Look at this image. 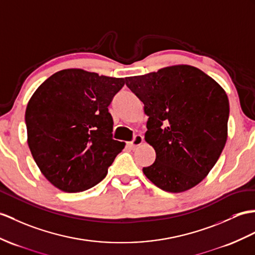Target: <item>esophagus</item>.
<instances>
[{
	"label": "esophagus",
	"instance_id": "esophagus-1",
	"mask_svg": "<svg viewBox=\"0 0 255 255\" xmlns=\"http://www.w3.org/2000/svg\"><path fill=\"white\" fill-rule=\"evenodd\" d=\"M142 141H144V138H142V136L137 134V135H135V137H134V139L132 141L128 142V146L131 147V148H136L137 146L141 145Z\"/></svg>",
	"mask_w": 255,
	"mask_h": 255
}]
</instances>
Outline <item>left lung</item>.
I'll return each instance as SVG.
<instances>
[{"label": "left lung", "instance_id": "obj_1", "mask_svg": "<svg viewBox=\"0 0 255 255\" xmlns=\"http://www.w3.org/2000/svg\"><path fill=\"white\" fill-rule=\"evenodd\" d=\"M148 116L145 140L156 160L142 169L169 192L199 184L219 160L227 140L228 97L208 74L188 65L126 78Z\"/></svg>", "mask_w": 255, "mask_h": 255}]
</instances>
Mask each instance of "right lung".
Instances as JSON below:
<instances>
[{"mask_svg": "<svg viewBox=\"0 0 255 255\" xmlns=\"http://www.w3.org/2000/svg\"><path fill=\"white\" fill-rule=\"evenodd\" d=\"M123 78L65 69L43 82L27 105L28 145L42 174L56 188L79 192L106 177L124 142L113 139L108 106Z\"/></svg>", "mask_w": 255, "mask_h": 255, "instance_id": "right-lung-1", "label": "right lung"}]
</instances>
